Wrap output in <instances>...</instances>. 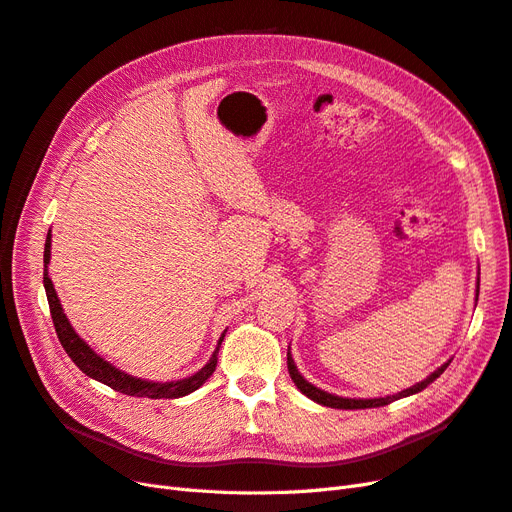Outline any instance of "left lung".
I'll list each match as a JSON object with an SVG mask.
<instances>
[{"label":"left lung","mask_w":512,"mask_h":512,"mask_svg":"<svg viewBox=\"0 0 512 512\" xmlns=\"http://www.w3.org/2000/svg\"><path fill=\"white\" fill-rule=\"evenodd\" d=\"M448 363H451V361H448ZM448 363H444L442 367H438V369L433 371V374H431L429 378H425L423 382H418V384L410 386V389L401 391V393H397V395L378 397V399H346V397H337V395H331V393H324V391L316 389L314 384H309V382L299 374V369L294 367V361H292V356H290V352H288V371H290V378H292V382L297 384V389H299L303 395H307L309 399L318 401V404L327 406V408H337V410H361V408H380V406H389L391 401H395V399L408 397V395H414V393H418V391L427 389V384H431L433 380H436V378L442 374V371L448 367Z\"/></svg>","instance_id":"left-lung-1"}]
</instances>
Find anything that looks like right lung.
Instances as JSON below:
<instances>
[{
  "instance_id": "add662e5",
  "label": "right lung",
  "mask_w": 512,
  "mask_h": 512,
  "mask_svg": "<svg viewBox=\"0 0 512 512\" xmlns=\"http://www.w3.org/2000/svg\"><path fill=\"white\" fill-rule=\"evenodd\" d=\"M51 260V232L46 237L44 243V290H46V299H49V307H51V318L55 324V331L61 346L68 352L70 359L74 361V365L79 367L83 374H87L89 378H94L111 389L123 393V395H132V397H149V399H177L183 395H190L192 391H196L198 386H203L205 380L215 371V365H218V350L224 335L220 337V344L215 348L213 356L209 359V363L196 371L194 376L183 378V380H175V382H149V380H141V378H132L128 376L126 371H121L117 367H113L111 363H106L104 359L91 350L83 339L74 333V329L70 327V322L61 309V303L57 299V292L53 288V282L49 277V265Z\"/></svg>"
}]
</instances>
